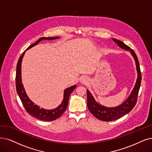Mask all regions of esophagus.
<instances>
[{
    "mask_svg": "<svg viewBox=\"0 0 152 152\" xmlns=\"http://www.w3.org/2000/svg\"><path fill=\"white\" fill-rule=\"evenodd\" d=\"M87 81H88V79L86 77H82L80 78V82H82L83 83H87Z\"/></svg>",
    "mask_w": 152,
    "mask_h": 152,
    "instance_id": "obj_1",
    "label": "esophagus"
}]
</instances>
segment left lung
<instances>
[{
  "label": "left lung",
  "instance_id": "obj_1",
  "mask_svg": "<svg viewBox=\"0 0 152 152\" xmlns=\"http://www.w3.org/2000/svg\"><path fill=\"white\" fill-rule=\"evenodd\" d=\"M113 40L115 43H117L118 45L121 48H122L126 50H129L131 52L132 55L134 57L136 62L138 77L135 87L133 88L132 92L131 93L128 99H127L124 104L117 107L107 108L100 105L95 101L92 94L90 93L88 90H87V107L89 111L92 113V114L96 118L102 121H105V122H110V121H113L119 119L120 118L124 116L125 115L129 113L132 109L134 108L137 102L138 92L140 87L142 80V74L140 69L139 62L135 52L132 49H131V48L130 47L123 43L122 42L115 39H113Z\"/></svg>",
  "mask_w": 152,
  "mask_h": 152
}]
</instances>
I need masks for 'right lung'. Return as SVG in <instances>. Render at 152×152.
<instances>
[{
    "mask_svg": "<svg viewBox=\"0 0 152 152\" xmlns=\"http://www.w3.org/2000/svg\"><path fill=\"white\" fill-rule=\"evenodd\" d=\"M57 38L58 37H41L37 42H35L34 44L29 46L27 48V50L36 45L40 40L43 39L53 40ZM24 53H25V52H23L22 56L19 58V60H18V62L17 64V71L15 77V86L17 92L20 97L21 102L24 108H25L26 110L30 115H32V116H33L35 118H37L39 120L43 121L55 120L59 118L60 116H62V115L65 112L68 105L69 96L71 93L73 92V90L76 88V86H74L65 90L64 100L62 101V104L58 106L57 108L53 109V110H45V109L42 108H40V107H38L37 105H34V103L28 99V97L25 92V90H24L23 85L22 83L21 63Z\"/></svg>",
    "mask_w": 152,
    "mask_h": 152,
    "instance_id": "add662e5",
    "label": "right lung"
}]
</instances>
